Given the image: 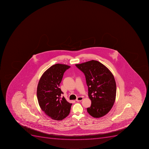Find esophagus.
<instances>
[{"label":"esophagus","instance_id":"obj_1","mask_svg":"<svg viewBox=\"0 0 149 149\" xmlns=\"http://www.w3.org/2000/svg\"><path fill=\"white\" fill-rule=\"evenodd\" d=\"M83 100V97H78L77 99H76V101H81V100Z\"/></svg>","mask_w":149,"mask_h":149}]
</instances>
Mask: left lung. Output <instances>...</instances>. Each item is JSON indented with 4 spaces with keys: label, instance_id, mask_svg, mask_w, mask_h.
<instances>
[{
    "label": "left lung",
    "instance_id": "left-lung-1",
    "mask_svg": "<svg viewBox=\"0 0 149 149\" xmlns=\"http://www.w3.org/2000/svg\"><path fill=\"white\" fill-rule=\"evenodd\" d=\"M76 67L85 75L88 87V96L91 100L87 112L93 118L106 115L115 101L116 84L110 70L96 60L76 64Z\"/></svg>",
    "mask_w": 149,
    "mask_h": 149
}]
</instances>
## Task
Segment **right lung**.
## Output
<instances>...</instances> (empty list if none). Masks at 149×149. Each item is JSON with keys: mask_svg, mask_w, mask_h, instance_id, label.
Masks as SVG:
<instances>
[{"mask_svg": "<svg viewBox=\"0 0 149 149\" xmlns=\"http://www.w3.org/2000/svg\"><path fill=\"white\" fill-rule=\"evenodd\" d=\"M70 68L64 64L53 65L43 73L38 84L39 105L43 111L54 120H63L70 113L72 104L61 97L63 93L59 87L65 72Z\"/></svg>", "mask_w": 149, "mask_h": 149, "instance_id": "add662e5", "label": "right lung"}]
</instances>
